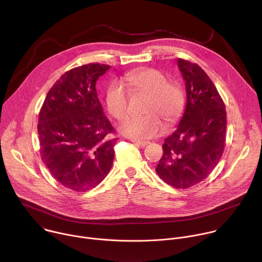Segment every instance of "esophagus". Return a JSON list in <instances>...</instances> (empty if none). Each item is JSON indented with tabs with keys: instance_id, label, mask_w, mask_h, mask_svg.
Wrapping results in <instances>:
<instances>
[{
	"instance_id": "34e87169",
	"label": "esophagus",
	"mask_w": 262,
	"mask_h": 262,
	"mask_svg": "<svg viewBox=\"0 0 262 262\" xmlns=\"http://www.w3.org/2000/svg\"><path fill=\"white\" fill-rule=\"evenodd\" d=\"M132 142H133V143H135V144H137V145H139V146H141V147H145V146H147V145L149 144V142H148V141H137V140H132Z\"/></svg>"
}]
</instances>
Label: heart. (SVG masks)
<instances>
[{
    "instance_id": "1",
    "label": "heart",
    "mask_w": 262,
    "mask_h": 262,
    "mask_svg": "<svg viewBox=\"0 0 262 262\" xmlns=\"http://www.w3.org/2000/svg\"><path fill=\"white\" fill-rule=\"evenodd\" d=\"M122 85L134 92L148 97L145 113L141 117H129L120 125L122 135L134 140H147L162 134L166 121L175 123L184 107V95L176 83L167 82V77L158 69L145 68L128 72ZM105 104L110 114L118 120L123 119L128 111V95L118 85H111L105 92Z\"/></svg>"
}]
</instances>
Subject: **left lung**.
I'll return each instance as SVG.
<instances>
[{"instance_id":"left-lung-1","label":"left lung","mask_w":262,"mask_h":262,"mask_svg":"<svg viewBox=\"0 0 262 262\" xmlns=\"http://www.w3.org/2000/svg\"><path fill=\"white\" fill-rule=\"evenodd\" d=\"M185 82L186 104L173 134L165 139L156 168L161 179L188 189L206 178L220 162L226 139V110L214 84L195 63L177 60Z\"/></svg>"}]
</instances>
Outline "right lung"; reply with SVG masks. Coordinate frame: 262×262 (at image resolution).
<instances>
[{"label":"right lung","mask_w":262,"mask_h":262,"mask_svg":"<svg viewBox=\"0 0 262 262\" xmlns=\"http://www.w3.org/2000/svg\"><path fill=\"white\" fill-rule=\"evenodd\" d=\"M111 66L90 63L65 72L49 91L37 126L40 157L65 188L86 192L99 184L114 161V127L104 116L96 81Z\"/></svg>","instance_id":"right-lung-1"}]
</instances>
